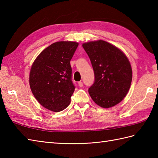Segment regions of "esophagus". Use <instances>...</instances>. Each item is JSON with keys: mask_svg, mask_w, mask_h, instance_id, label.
<instances>
[{"mask_svg": "<svg viewBox=\"0 0 158 158\" xmlns=\"http://www.w3.org/2000/svg\"><path fill=\"white\" fill-rule=\"evenodd\" d=\"M78 85H79V87H81H81H83V82L82 81H79L78 82Z\"/></svg>", "mask_w": 158, "mask_h": 158, "instance_id": "1", "label": "esophagus"}]
</instances>
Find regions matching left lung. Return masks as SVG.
Segmentation results:
<instances>
[{"label":"left lung","mask_w":158,"mask_h":158,"mask_svg":"<svg viewBox=\"0 0 158 158\" xmlns=\"http://www.w3.org/2000/svg\"><path fill=\"white\" fill-rule=\"evenodd\" d=\"M94 72L95 81L88 92L96 104L110 108L119 103L128 92L132 70L122 50L110 43L98 40L83 43Z\"/></svg>","instance_id":"obj_1"}]
</instances>
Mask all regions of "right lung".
Returning <instances> with one entry per match:
<instances>
[{
  "label": "right lung",
  "instance_id": "1",
  "mask_svg": "<svg viewBox=\"0 0 158 158\" xmlns=\"http://www.w3.org/2000/svg\"><path fill=\"white\" fill-rule=\"evenodd\" d=\"M79 43L58 41L42 51L33 62L29 75L31 91L47 109L59 112L70 102L75 87L70 61Z\"/></svg>",
  "mask_w": 158,
  "mask_h": 158
}]
</instances>
